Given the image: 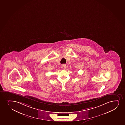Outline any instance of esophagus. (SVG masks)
I'll use <instances>...</instances> for the list:
<instances>
[{"mask_svg":"<svg viewBox=\"0 0 125 125\" xmlns=\"http://www.w3.org/2000/svg\"><path fill=\"white\" fill-rule=\"evenodd\" d=\"M62 69H65L66 67V65L65 64L62 65Z\"/></svg>","mask_w":125,"mask_h":125,"instance_id":"1","label":"esophagus"}]
</instances>
